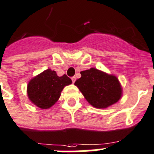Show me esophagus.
<instances>
[{
    "label": "esophagus",
    "mask_w": 154,
    "mask_h": 154,
    "mask_svg": "<svg viewBox=\"0 0 154 154\" xmlns=\"http://www.w3.org/2000/svg\"><path fill=\"white\" fill-rule=\"evenodd\" d=\"M71 79H72V83H74L75 81H76V77H72V78H71Z\"/></svg>",
    "instance_id": "34e87169"
}]
</instances>
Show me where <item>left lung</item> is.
<instances>
[{
    "instance_id": "left-lung-1",
    "label": "left lung",
    "mask_w": 154,
    "mask_h": 154,
    "mask_svg": "<svg viewBox=\"0 0 154 154\" xmlns=\"http://www.w3.org/2000/svg\"><path fill=\"white\" fill-rule=\"evenodd\" d=\"M81 74V78L77 80L74 85L92 106L106 109L122 97V85L114 75L95 68L82 71Z\"/></svg>"
}]
</instances>
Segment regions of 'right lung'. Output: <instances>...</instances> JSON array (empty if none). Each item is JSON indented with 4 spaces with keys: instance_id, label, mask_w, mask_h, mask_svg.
Masks as SVG:
<instances>
[{
    "instance_id": "right-lung-1",
    "label": "right lung",
    "mask_w": 154,
    "mask_h": 154,
    "mask_svg": "<svg viewBox=\"0 0 154 154\" xmlns=\"http://www.w3.org/2000/svg\"><path fill=\"white\" fill-rule=\"evenodd\" d=\"M70 84H72V80L66 75L58 77L54 70L48 69L29 82L28 97L33 105L47 109L58 101L63 89Z\"/></svg>"
}]
</instances>
